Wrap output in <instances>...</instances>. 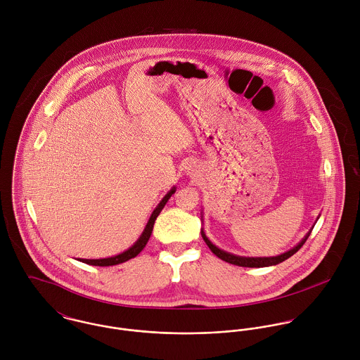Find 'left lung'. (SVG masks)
<instances>
[{"instance_id": "left-lung-1", "label": "left lung", "mask_w": 360, "mask_h": 360, "mask_svg": "<svg viewBox=\"0 0 360 360\" xmlns=\"http://www.w3.org/2000/svg\"><path fill=\"white\" fill-rule=\"evenodd\" d=\"M309 236H310V231H309L308 234H307V237H305L297 247H294V248L290 250L288 252H285V254H283V255H278V257H236V255H231V254H229V252H224V251L219 250L217 247H214V245L206 238V236L204 234V231H202V238H204L206 245L209 247V250H210L216 257H219V259H221V260H224V262H229V263H231V264L243 266V267H264V266H273V264L281 263V262H284L285 259L292 257L295 252H298V251L301 250V247L305 244V241L308 240Z\"/></svg>"}]
</instances>
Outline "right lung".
Wrapping results in <instances>:
<instances>
[{"label":"right lung","mask_w":360,"mask_h":360,"mask_svg":"<svg viewBox=\"0 0 360 360\" xmlns=\"http://www.w3.org/2000/svg\"><path fill=\"white\" fill-rule=\"evenodd\" d=\"M174 191H176V190L172 188V190L163 197V200L160 201V204L156 206V209H155L154 212H153V214H151V217H150V221L147 223V227H146L144 233L141 234V237L139 238V241H137L131 248H129L127 251H124L123 254L116 255V257H106V259H80V262L87 263V264H94V266H113V264L123 263V262H126V260H129V259H131V257H137V255L144 250V247L147 245V243H148V240H150V237H151V233H153V229H154L155 220H156L158 214L160 213V210L163 209V206L166 205V202H167V200L172 197V194H174Z\"/></svg>","instance_id":"add662e5"}]
</instances>
